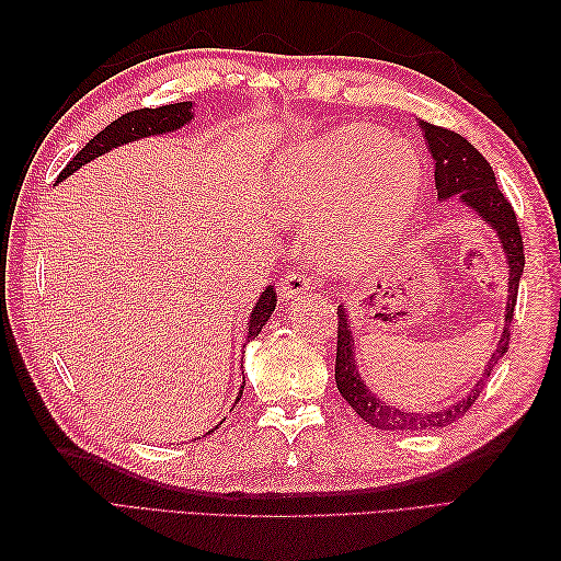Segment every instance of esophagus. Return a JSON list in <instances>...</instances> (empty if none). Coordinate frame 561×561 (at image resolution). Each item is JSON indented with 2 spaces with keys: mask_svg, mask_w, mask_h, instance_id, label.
<instances>
[{
  "mask_svg": "<svg viewBox=\"0 0 561 561\" xmlns=\"http://www.w3.org/2000/svg\"><path fill=\"white\" fill-rule=\"evenodd\" d=\"M308 289H311V284H308V279L301 272H287L279 282L277 294H279V299L289 301V299H299V296L308 294Z\"/></svg>",
  "mask_w": 561,
  "mask_h": 561,
  "instance_id": "esophagus-1",
  "label": "esophagus"
}]
</instances>
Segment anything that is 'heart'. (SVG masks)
I'll return each instance as SVG.
<instances>
[{
	"label": "heart",
	"instance_id": "1",
	"mask_svg": "<svg viewBox=\"0 0 561 561\" xmlns=\"http://www.w3.org/2000/svg\"><path fill=\"white\" fill-rule=\"evenodd\" d=\"M282 219L313 221L311 250L340 272L374 267L398 243L422 195L414 151L368 125L296 145L267 178Z\"/></svg>",
	"mask_w": 561,
	"mask_h": 561
}]
</instances>
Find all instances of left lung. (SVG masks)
<instances>
[{
	"label": "left lung",
	"mask_w": 561,
	"mask_h": 561,
	"mask_svg": "<svg viewBox=\"0 0 561 561\" xmlns=\"http://www.w3.org/2000/svg\"><path fill=\"white\" fill-rule=\"evenodd\" d=\"M424 129L426 145L432 149V157L436 161L434 181L440 199L460 197L465 207H470L478 217L486 224L494 226V231L502 238V245L508 257V304H506V328L499 337L494 354L486 362L482 378L478 380L468 396L450 404L446 410L438 412H402L390 408L383 400H378L371 390L364 386V380L356 371L354 362V337L350 330V320L344 308H337V362H335V380L342 398L352 404V410L376 428H386V432H426V428H444L468 412L474 400L480 398L482 386L490 378L496 362L506 354L511 344V320H514V308L518 299V282L526 265V255H523V238L518 229L516 211L511 202L504 197L502 190L496 185V178L492 165L486 163L482 153L474 149L468 139L460 137L453 129L438 127L432 123H420Z\"/></svg>",
	"instance_id": "8db88e82"
}]
</instances>
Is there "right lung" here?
I'll list each match as a JSON object with an SVG mask.
<instances>
[{
	"instance_id": "right-lung-1",
	"label": "right lung",
	"mask_w": 561,
	"mask_h": 561,
	"mask_svg": "<svg viewBox=\"0 0 561 561\" xmlns=\"http://www.w3.org/2000/svg\"><path fill=\"white\" fill-rule=\"evenodd\" d=\"M193 121V101H183V103H169V105H159V108H139V111H129L125 115L117 117L108 127L101 129V133L89 139V145L83 147L75 159H71L62 173L57 175V181H65L67 175L75 173L79 165L89 163L91 159L101 157V153L111 151L113 147L127 145V141H135L141 137H151V135H163L171 133V129L183 127L185 123ZM277 306V296H274V289L267 287L262 291L260 301L255 304L253 313H250V323H248V342L255 340L260 335L262 325L267 323L270 313ZM245 383V380H243ZM243 390L238 392V400H241ZM236 400V402H238Z\"/></svg>"
}]
</instances>
